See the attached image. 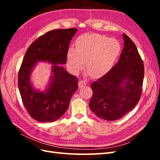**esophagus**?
<instances>
[{
  "label": "esophagus",
  "instance_id": "1",
  "mask_svg": "<svg viewBox=\"0 0 160 160\" xmlns=\"http://www.w3.org/2000/svg\"><path fill=\"white\" fill-rule=\"evenodd\" d=\"M87 84V82L84 80H80L79 81V83H78V85H79V88H83V87L85 86Z\"/></svg>",
  "mask_w": 160,
  "mask_h": 160
}]
</instances>
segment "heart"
Masks as SVG:
<instances>
[{
	"mask_svg": "<svg viewBox=\"0 0 160 160\" xmlns=\"http://www.w3.org/2000/svg\"><path fill=\"white\" fill-rule=\"evenodd\" d=\"M121 51L118 40L97 33L83 34L76 40V48L67 52V65L77 75L86 66L92 76L100 77L112 68Z\"/></svg>",
	"mask_w": 160,
	"mask_h": 160,
	"instance_id": "obj_1",
	"label": "heart"
}]
</instances>
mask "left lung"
Returning a JSON list of instances; mask_svg holds the SVG:
<instances>
[{
  "label": "left lung",
  "mask_w": 160,
  "mask_h": 160,
  "mask_svg": "<svg viewBox=\"0 0 160 160\" xmlns=\"http://www.w3.org/2000/svg\"><path fill=\"white\" fill-rule=\"evenodd\" d=\"M124 46L120 58L107 73L92 83L89 107L107 121L122 118L132 111L141 98L144 65L135 43L123 33Z\"/></svg>",
  "instance_id": "obj_1"
}]
</instances>
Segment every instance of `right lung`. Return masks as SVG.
<instances>
[{"mask_svg":"<svg viewBox=\"0 0 160 160\" xmlns=\"http://www.w3.org/2000/svg\"><path fill=\"white\" fill-rule=\"evenodd\" d=\"M77 31L75 28L50 31L33 41L26 51L18 71V85L26 110L38 122H52L63 115L78 88L77 77L59 65L67 62L69 43ZM38 60L54 64V77L45 93L35 91L30 81V71Z\"/></svg>","mask_w":160,"mask_h":160,"instance_id":"1","label":"right lung"}]
</instances>
